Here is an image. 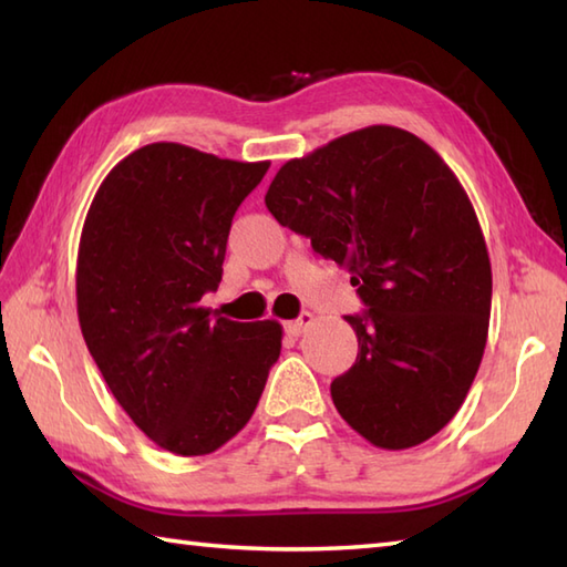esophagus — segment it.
<instances>
[{"mask_svg": "<svg viewBox=\"0 0 567 567\" xmlns=\"http://www.w3.org/2000/svg\"><path fill=\"white\" fill-rule=\"evenodd\" d=\"M311 323H315V315H311V311H302L299 319L285 323V331L290 336H302L311 327Z\"/></svg>", "mask_w": 567, "mask_h": 567, "instance_id": "esophagus-1", "label": "esophagus"}]
</instances>
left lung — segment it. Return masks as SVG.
<instances>
[{"label": "left lung", "instance_id": "8db88e82", "mask_svg": "<svg viewBox=\"0 0 567 567\" xmlns=\"http://www.w3.org/2000/svg\"><path fill=\"white\" fill-rule=\"evenodd\" d=\"M265 207L351 272L353 368L339 414L378 449L429 441L461 409L485 353L492 268L483 228L441 155L396 126H368L287 161Z\"/></svg>", "mask_w": 567, "mask_h": 567}]
</instances>
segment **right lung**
I'll return each mask as SVG.
<instances>
[{"label":"right lung","instance_id":"1","mask_svg":"<svg viewBox=\"0 0 567 567\" xmlns=\"http://www.w3.org/2000/svg\"><path fill=\"white\" fill-rule=\"evenodd\" d=\"M270 163L151 143L104 177L82 226L78 317L131 421L175 455H207L248 424L280 358L277 321L212 319L234 214Z\"/></svg>","mask_w":567,"mask_h":567}]
</instances>
